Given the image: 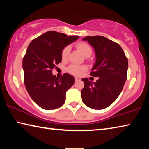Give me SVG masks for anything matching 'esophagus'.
<instances>
[{"label":"esophagus","instance_id":"34e87169","mask_svg":"<svg viewBox=\"0 0 149 149\" xmlns=\"http://www.w3.org/2000/svg\"><path fill=\"white\" fill-rule=\"evenodd\" d=\"M75 81H77L80 80V79H79V77H75Z\"/></svg>","mask_w":149,"mask_h":149}]
</instances>
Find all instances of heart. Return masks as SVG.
<instances>
[{
  "mask_svg": "<svg viewBox=\"0 0 149 149\" xmlns=\"http://www.w3.org/2000/svg\"><path fill=\"white\" fill-rule=\"evenodd\" d=\"M76 48L84 56L92 54V49L90 45L85 42H79L76 44ZM70 51V47L66 46L64 48L62 51V58L63 60L67 59ZM87 70V66L85 65H71L68 68L70 74L75 75H81Z\"/></svg>",
  "mask_w": 149,
  "mask_h": 149,
  "instance_id": "1",
  "label": "heart"
}]
</instances>
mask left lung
<instances>
[{
  "mask_svg": "<svg viewBox=\"0 0 149 149\" xmlns=\"http://www.w3.org/2000/svg\"><path fill=\"white\" fill-rule=\"evenodd\" d=\"M93 47L95 62L90 75L98 77L96 82L81 79L82 101L92 109L107 108L116 100L127 79L128 60L120 45L103 36H87L82 39Z\"/></svg>",
  "mask_w": 149,
  "mask_h": 149,
  "instance_id": "left-lung-1",
  "label": "left lung"
}]
</instances>
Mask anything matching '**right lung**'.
I'll list each match as a JSON object with an SVG mask.
<instances>
[{
    "instance_id": "1",
    "label": "right lung",
    "mask_w": 149,
    "mask_h": 149,
    "mask_svg": "<svg viewBox=\"0 0 149 149\" xmlns=\"http://www.w3.org/2000/svg\"><path fill=\"white\" fill-rule=\"evenodd\" d=\"M54 31L45 33L30 42L23 59L24 84L32 100L45 110L64 104L65 93L75 83L67 73L58 78L52 70L62 61L64 48L79 38Z\"/></svg>"
}]
</instances>
